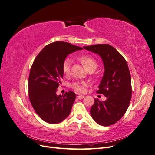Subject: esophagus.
Masks as SVG:
<instances>
[{"label": "esophagus", "mask_w": 155, "mask_h": 155, "mask_svg": "<svg viewBox=\"0 0 155 155\" xmlns=\"http://www.w3.org/2000/svg\"><path fill=\"white\" fill-rule=\"evenodd\" d=\"M84 97H85V96H83V95H78L77 96V98H78V99H79V100H81V99H83Z\"/></svg>", "instance_id": "esophagus-1"}]
</instances>
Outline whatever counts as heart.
I'll use <instances>...</instances> for the list:
<instances>
[{
    "label": "heart",
    "mask_w": 155,
    "mask_h": 155,
    "mask_svg": "<svg viewBox=\"0 0 155 155\" xmlns=\"http://www.w3.org/2000/svg\"><path fill=\"white\" fill-rule=\"evenodd\" d=\"M79 60L80 61L81 63L83 65V67L88 71H89V70H93V71H94L97 67V63L96 62V61L90 55H81L79 58ZM72 63V60L70 58H67L66 59H64L63 64L62 70L65 76H68L69 75L70 72V67H71ZM86 86L87 83L85 82L80 81L75 82L71 85V87L72 88V89H74L75 91L80 93L85 91V87Z\"/></svg>",
    "instance_id": "1"
}]
</instances>
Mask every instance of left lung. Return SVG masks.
Masks as SVG:
<instances>
[{"mask_svg": "<svg viewBox=\"0 0 155 155\" xmlns=\"http://www.w3.org/2000/svg\"><path fill=\"white\" fill-rule=\"evenodd\" d=\"M85 49L100 55L104 61L105 72L97 94L107 100L94 99L91 115L97 124L110 126L116 124L127 110L131 96V78L125 58L113 46L99 44L84 46Z\"/></svg>", "mask_w": 155, "mask_h": 155, "instance_id": "8db88e82", "label": "left lung"}]
</instances>
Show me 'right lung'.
I'll list each match as a JSON object with an SVG mask.
<instances>
[{
	"mask_svg": "<svg viewBox=\"0 0 155 155\" xmlns=\"http://www.w3.org/2000/svg\"><path fill=\"white\" fill-rule=\"evenodd\" d=\"M81 49L57 41L45 46L34 59L28 78V95L35 112L46 122L59 124L70 113L76 94L69 91L62 96L56 95V92L63 78L65 58Z\"/></svg>",
	"mask_w": 155,
	"mask_h": 155,
	"instance_id": "1",
	"label": "right lung"
}]
</instances>
